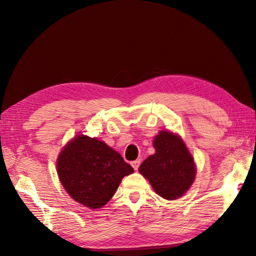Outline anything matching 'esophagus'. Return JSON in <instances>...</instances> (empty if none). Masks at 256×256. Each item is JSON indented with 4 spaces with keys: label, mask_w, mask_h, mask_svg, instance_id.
Listing matches in <instances>:
<instances>
[{
    "label": "esophagus",
    "mask_w": 256,
    "mask_h": 256,
    "mask_svg": "<svg viewBox=\"0 0 256 256\" xmlns=\"http://www.w3.org/2000/svg\"><path fill=\"white\" fill-rule=\"evenodd\" d=\"M140 164V160H136L132 162V166H133V168H134L135 170H138Z\"/></svg>",
    "instance_id": "1"
}]
</instances>
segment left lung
<instances>
[{
    "instance_id": "1",
    "label": "left lung",
    "mask_w": 256,
    "mask_h": 256,
    "mask_svg": "<svg viewBox=\"0 0 256 256\" xmlns=\"http://www.w3.org/2000/svg\"><path fill=\"white\" fill-rule=\"evenodd\" d=\"M153 145L156 153L142 162L138 172L148 179L160 197L167 200L182 197L194 180L192 155L182 138L170 132H160Z\"/></svg>"
}]
</instances>
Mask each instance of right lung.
<instances>
[{
	"mask_svg": "<svg viewBox=\"0 0 256 256\" xmlns=\"http://www.w3.org/2000/svg\"><path fill=\"white\" fill-rule=\"evenodd\" d=\"M58 176L77 202L91 209L110 200L132 166L118 152L98 138L79 135L67 144L57 160Z\"/></svg>",
	"mask_w": 256,
	"mask_h": 256,
	"instance_id": "add662e5",
	"label": "right lung"
}]
</instances>
